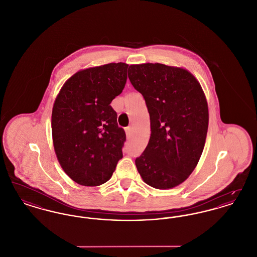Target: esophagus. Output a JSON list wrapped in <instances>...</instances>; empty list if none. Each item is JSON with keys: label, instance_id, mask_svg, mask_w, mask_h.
<instances>
[{"label": "esophagus", "instance_id": "1", "mask_svg": "<svg viewBox=\"0 0 257 257\" xmlns=\"http://www.w3.org/2000/svg\"><path fill=\"white\" fill-rule=\"evenodd\" d=\"M131 132H132V128H131L130 126H128V127H126V128H125V133H126V136H127V138H129V137H130V135H131Z\"/></svg>", "mask_w": 257, "mask_h": 257}]
</instances>
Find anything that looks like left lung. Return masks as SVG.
Returning <instances> with one entry per match:
<instances>
[{
  "mask_svg": "<svg viewBox=\"0 0 257 257\" xmlns=\"http://www.w3.org/2000/svg\"><path fill=\"white\" fill-rule=\"evenodd\" d=\"M128 77L150 116L147 148L135 163L143 180L172 189L190 176L202 154L209 112L205 94L187 69L162 63L131 64Z\"/></svg>",
  "mask_w": 257,
  "mask_h": 257,
  "instance_id": "8db88e82",
  "label": "left lung"
}]
</instances>
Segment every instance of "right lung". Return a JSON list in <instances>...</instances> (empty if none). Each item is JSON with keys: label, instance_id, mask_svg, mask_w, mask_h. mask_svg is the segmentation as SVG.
<instances>
[{"label": "right lung", "instance_id": "1", "mask_svg": "<svg viewBox=\"0 0 257 257\" xmlns=\"http://www.w3.org/2000/svg\"><path fill=\"white\" fill-rule=\"evenodd\" d=\"M127 68V63L111 62L80 70L56 97L51 121L54 149L76 183H106L123 157L126 135L110 104L122 92Z\"/></svg>", "mask_w": 257, "mask_h": 257}]
</instances>
